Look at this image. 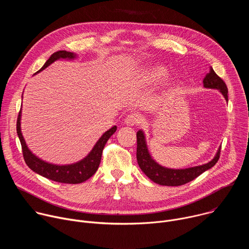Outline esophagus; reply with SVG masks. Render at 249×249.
<instances>
[{
  "label": "esophagus",
  "instance_id": "1",
  "mask_svg": "<svg viewBox=\"0 0 249 249\" xmlns=\"http://www.w3.org/2000/svg\"><path fill=\"white\" fill-rule=\"evenodd\" d=\"M141 122H142V116L138 112H132V113L128 114L125 118V124H127L129 126L138 125Z\"/></svg>",
  "mask_w": 249,
  "mask_h": 249
}]
</instances>
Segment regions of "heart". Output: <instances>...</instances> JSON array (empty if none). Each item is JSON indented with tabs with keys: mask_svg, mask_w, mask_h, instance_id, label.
<instances>
[{
	"mask_svg": "<svg viewBox=\"0 0 249 249\" xmlns=\"http://www.w3.org/2000/svg\"><path fill=\"white\" fill-rule=\"evenodd\" d=\"M167 75V70L161 66H155L149 70L147 77L152 81H160Z\"/></svg>",
	"mask_w": 249,
	"mask_h": 249,
	"instance_id": "obj_1",
	"label": "heart"
}]
</instances>
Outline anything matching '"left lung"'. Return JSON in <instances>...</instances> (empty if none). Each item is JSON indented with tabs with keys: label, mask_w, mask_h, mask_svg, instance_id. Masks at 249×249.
I'll return each mask as SVG.
<instances>
[{
	"label": "left lung",
	"mask_w": 249,
	"mask_h": 249,
	"mask_svg": "<svg viewBox=\"0 0 249 249\" xmlns=\"http://www.w3.org/2000/svg\"><path fill=\"white\" fill-rule=\"evenodd\" d=\"M203 85L207 89H219L222 92V94L225 96L226 100L227 101L229 100L228 88L226 83L215 73V71L212 68L210 69V72L204 78ZM220 154H221V148L218 150L215 158L211 161L199 166H194V167H189L184 169L166 168L160 165L158 162H156L152 159L147 148L144 132L142 130L137 132L138 164L142 169V171H143L152 181L160 185L179 186L192 181L193 179L196 178V177L202 174L204 171L214 166L220 159Z\"/></svg>",
	"instance_id": "8db88e82"
}]
</instances>
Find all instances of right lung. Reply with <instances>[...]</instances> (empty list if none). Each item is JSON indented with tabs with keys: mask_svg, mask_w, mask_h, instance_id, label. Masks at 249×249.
Here are the masks:
<instances>
[{
	"mask_svg": "<svg viewBox=\"0 0 249 249\" xmlns=\"http://www.w3.org/2000/svg\"><path fill=\"white\" fill-rule=\"evenodd\" d=\"M74 58H76V54L72 52H68L65 50L57 51L50 56V58L46 61V63L43 65V67L38 71L37 73H39L40 71L47 68L56 60L74 59ZM20 116H21V109L18 112V117L17 121V133L20 141L22 155H23L25 163L34 172L46 177V178L50 180L60 182V183L78 184L88 180L89 177H91L99 166L102 151L104 149L106 142L108 141V139L115 133L117 129L116 126H113L111 129L106 131L97 141V143L94 145L91 152L84 160L73 164L57 165V164H52L40 160L39 158L33 155L31 151L27 148L20 130Z\"/></svg>",
	"mask_w": 249,
	"mask_h": 249,
	"instance_id": "add662e5",
	"label": "right lung"
}]
</instances>
